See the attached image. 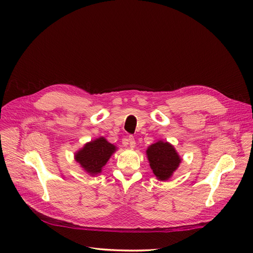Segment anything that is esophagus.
Returning <instances> with one entry per match:
<instances>
[{
	"label": "esophagus",
	"mask_w": 253,
	"mask_h": 253,
	"mask_svg": "<svg viewBox=\"0 0 253 253\" xmlns=\"http://www.w3.org/2000/svg\"><path fill=\"white\" fill-rule=\"evenodd\" d=\"M124 143L125 144H128L129 148H132V149H134L136 147V141H135L133 136H128L127 138H125L124 139Z\"/></svg>",
	"instance_id": "1"
}]
</instances>
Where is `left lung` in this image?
Masks as SVG:
<instances>
[{
  "instance_id": "8db88e82",
  "label": "left lung",
  "mask_w": 253,
  "mask_h": 253,
  "mask_svg": "<svg viewBox=\"0 0 253 253\" xmlns=\"http://www.w3.org/2000/svg\"><path fill=\"white\" fill-rule=\"evenodd\" d=\"M145 152L151 169L158 180H169L181 163L174 145L168 141L158 140L151 144Z\"/></svg>"
}]
</instances>
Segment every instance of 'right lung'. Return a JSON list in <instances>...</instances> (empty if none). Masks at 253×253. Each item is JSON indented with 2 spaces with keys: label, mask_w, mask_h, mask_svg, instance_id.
<instances>
[{
  "label": "right lung",
  "mask_w": 253,
  "mask_h": 253,
  "mask_svg": "<svg viewBox=\"0 0 253 253\" xmlns=\"http://www.w3.org/2000/svg\"><path fill=\"white\" fill-rule=\"evenodd\" d=\"M116 151V145L112 144L101 136L86 142L75 153L74 156L84 172L90 176H96L102 172L103 167Z\"/></svg>",
  "instance_id": "right-lung-1"
}]
</instances>
